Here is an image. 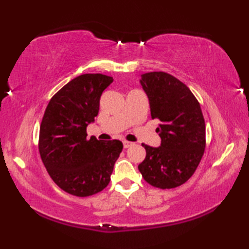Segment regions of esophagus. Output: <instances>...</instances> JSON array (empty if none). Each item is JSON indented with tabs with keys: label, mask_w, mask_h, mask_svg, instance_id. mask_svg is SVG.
Masks as SVG:
<instances>
[{
	"label": "esophagus",
	"mask_w": 249,
	"mask_h": 249,
	"mask_svg": "<svg viewBox=\"0 0 249 249\" xmlns=\"http://www.w3.org/2000/svg\"><path fill=\"white\" fill-rule=\"evenodd\" d=\"M133 145V142H129V141H123V146H124V149H128L129 146H131Z\"/></svg>",
	"instance_id": "esophagus-1"
}]
</instances>
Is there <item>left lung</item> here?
I'll use <instances>...</instances> for the list:
<instances>
[{"instance_id": "obj_1", "label": "left lung", "mask_w": 249, "mask_h": 249, "mask_svg": "<svg viewBox=\"0 0 249 249\" xmlns=\"http://www.w3.org/2000/svg\"><path fill=\"white\" fill-rule=\"evenodd\" d=\"M140 84L150 102L152 119L160 120V146L142 143L146 151L138 166L152 186L170 189L192 178L205 149V123L192 91L171 75L152 71L141 75Z\"/></svg>"}]
</instances>
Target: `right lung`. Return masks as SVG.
Instances as JSON below:
<instances>
[{
  "instance_id": "obj_1",
  "label": "right lung",
  "mask_w": 249,
  "mask_h": 249,
  "mask_svg": "<svg viewBox=\"0 0 249 249\" xmlns=\"http://www.w3.org/2000/svg\"><path fill=\"white\" fill-rule=\"evenodd\" d=\"M112 81V77L102 73L76 77L53 95L41 121V160L57 186L77 197L107 187L123 150L120 140L87 138L88 125L98 114L100 96Z\"/></svg>"
}]
</instances>
